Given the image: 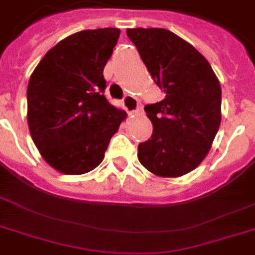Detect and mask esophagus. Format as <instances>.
<instances>
[{"label": "esophagus", "mask_w": 255, "mask_h": 255, "mask_svg": "<svg viewBox=\"0 0 255 255\" xmlns=\"http://www.w3.org/2000/svg\"><path fill=\"white\" fill-rule=\"evenodd\" d=\"M123 104L129 115H135L136 112L139 111V102H137L135 96L126 95L123 98Z\"/></svg>", "instance_id": "esophagus-1"}]
</instances>
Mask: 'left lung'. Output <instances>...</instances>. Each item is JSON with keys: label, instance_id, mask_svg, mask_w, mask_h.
<instances>
[{"label": "left lung", "instance_id": "obj_1", "mask_svg": "<svg viewBox=\"0 0 255 255\" xmlns=\"http://www.w3.org/2000/svg\"><path fill=\"white\" fill-rule=\"evenodd\" d=\"M164 99L147 104L151 139L140 143L143 167L163 177L189 173L205 159L221 123V86L209 62L167 29L127 30Z\"/></svg>", "mask_w": 255, "mask_h": 255}]
</instances>
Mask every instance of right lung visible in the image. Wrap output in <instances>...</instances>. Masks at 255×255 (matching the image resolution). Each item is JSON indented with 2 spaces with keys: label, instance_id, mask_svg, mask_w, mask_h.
<instances>
[{
  "label": "right lung",
  "instance_id": "add662e5",
  "mask_svg": "<svg viewBox=\"0 0 255 255\" xmlns=\"http://www.w3.org/2000/svg\"><path fill=\"white\" fill-rule=\"evenodd\" d=\"M120 30H83L62 39L41 59L27 85V123L42 157L66 174L102 163L126 112L104 96V66Z\"/></svg>",
  "mask_w": 255,
  "mask_h": 255
}]
</instances>
